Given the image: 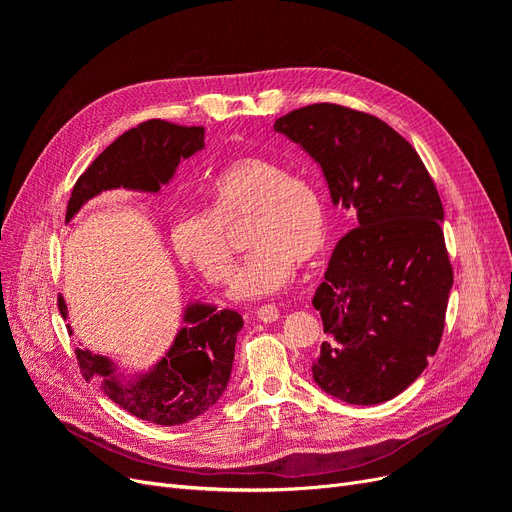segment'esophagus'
<instances>
[{
  "label": "esophagus",
  "instance_id": "obj_1",
  "mask_svg": "<svg viewBox=\"0 0 512 512\" xmlns=\"http://www.w3.org/2000/svg\"><path fill=\"white\" fill-rule=\"evenodd\" d=\"M256 316L260 322H275L277 318H280V309H277L275 305H260L256 309Z\"/></svg>",
  "mask_w": 512,
  "mask_h": 512
}]
</instances>
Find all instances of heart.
Returning a JSON list of instances; mask_svg holds the SVG:
<instances>
[{"label": "heart", "mask_w": 512, "mask_h": 512, "mask_svg": "<svg viewBox=\"0 0 512 512\" xmlns=\"http://www.w3.org/2000/svg\"><path fill=\"white\" fill-rule=\"evenodd\" d=\"M209 213H181L170 228L175 254L211 284L232 275L226 232L250 213L245 243L252 247L230 297L258 301L284 290L297 271V260H314L327 245V209L312 183L290 175L269 158L243 156L222 168L209 185Z\"/></svg>", "instance_id": "1"}]
</instances>
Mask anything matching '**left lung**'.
<instances>
[{"mask_svg": "<svg viewBox=\"0 0 512 512\" xmlns=\"http://www.w3.org/2000/svg\"><path fill=\"white\" fill-rule=\"evenodd\" d=\"M356 215L314 294L324 333L314 382L352 406L384 404L423 374L444 331L453 269L444 209L414 147L374 115L309 104L275 121Z\"/></svg>", "mask_w": 512, "mask_h": 512, "instance_id": "1", "label": "left lung"}]
</instances>
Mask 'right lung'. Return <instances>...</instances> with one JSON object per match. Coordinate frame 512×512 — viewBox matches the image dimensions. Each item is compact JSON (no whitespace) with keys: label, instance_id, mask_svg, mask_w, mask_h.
<instances>
[{"label":"right lung","instance_id":"add662e5","mask_svg":"<svg viewBox=\"0 0 512 512\" xmlns=\"http://www.w3.org/2000/svg\"><path fill=\"white\" fill-rule=\"evenodd\" d=\"M203 149L205 128H183L162 119L138 123L108 145L76 181L66 222H72L91 198L108 190L158 196L162 185L173 181L179 162ZM57 305L61 318L68 320L64 297L57 299ZM181 320L183 327L173 344L143 371H119L108 356L76 348L85 380H100L108 399L153 425L173 427L194 421L218 404L226 391L243 318L232 309L218 312L215 305L190 301Z\"/></svg>","mask_w":512,"mask_h":512}]
</instances>
